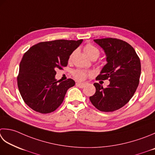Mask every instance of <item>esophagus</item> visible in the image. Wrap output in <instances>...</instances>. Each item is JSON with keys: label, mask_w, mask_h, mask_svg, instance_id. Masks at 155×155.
Instances as JSON below:
<instances>
[{"label": "esophagus", "mask_w": 155, "mask_h": 155, "mask_svg": "<svg viewBox=\"0 0 155 155\" xmlns=\"http://www.w3.org/2000/svg\"><path fill=\"white\" fill-rule=\"evenodd\" d=\"M76 86L78 87H80V88H83L84 86H85V84L77 83H76Z\"/></svg>", "instance_id": "obj_1"}]
</instances>
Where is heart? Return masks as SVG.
<instances>
[{
	"label": "heart",
	"instance_id": "b5f03b06",
	"mask_svg": "<svg viewBox=\"0 0 155 155\" xmlns=\"http://www.w3.org/2000/svg\"><path fill=\"white\" fill-rule=\"evenodd\" d=\"M84 50L87 54V55L89 56L91 59H92L94 57L98 58L100 54L97 48L90 44H88L84 46ZM73 54L74 53H72L71 54V56L69 57V60L72 59V56H73ZM72 75H73V77L77 81H83L84 80H85L87 77H91L93 75V73L91 72L84 71V70L77 69L73 71V72H72Z\"/></svg>",
	"mask_w": 155,
	"mask_h": 155
}]
</instances>
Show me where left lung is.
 Returning <instances> with one entry per match:
<instances>
[{"instance_id": "left-lung-1", "label": "left lung", "mask_w": 155, "mask_h": 155, "mask_svg": "<svg viewBox=\"0 0 155 155\" xmlns=\"http://www.w3.org/2000/svg\"><path fill=\"white\" fill-rule=\"evenodd\" d=\"M94 41L104 50L107 62L96 80H109L110 83L105 88L94 83L96 91L89 99L99 111H114L125 105L137 89L140 60L132 45L122 39L107 38Z\"/></svg>"}]
</instances>
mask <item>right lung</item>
Wrapping results in <instances>:
<instances>
[{"label": "right lung", "instance_id": "right-lung-1", "mask_svg": "<svg viewBox=\"0 0 155 155\" xmlns=\"http://www.w3.org/2000/svg\"><path fill=\"white\" fill-rule=\"evenodd\" d=\"M82 41L83 39L42 41L24 54L17 85L24 102L33 110L49 114L62 104L66 91L75 82L71 78L57 81L56 71L67 66L70 56Z\"/></svg>", "mask_w": 155, "mask_h": 155}]
</instances>
